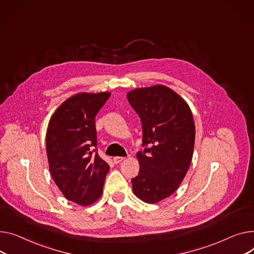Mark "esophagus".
Masks as SVG:
<instances>
[{"label": "esophagus", "mask_w": 254, "mask_h": 254, "mask_svg": "<svg viewBox=\"0 0 254 254\" xmlns=\"http://www.w3.org/2000/svg\"><path fill=\"white\" fill-rule=\"evenodd\" d=\"M124 159H125V157L116 156V157H114V158H113V161H114V163H115V164H118V163H121Z\"/></svg>", "instance_id": "esophagus-1"}]
</instances>
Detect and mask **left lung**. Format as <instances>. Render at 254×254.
<instances>
[{"mask_svg": "<svg viewBox=\"0 0 254 254\" xmlns=\"http://www.w3.org/2000/svg\"><path fill=\"white\" fill-rule=\"evenodd\" d=\"M127 101L140 117L142 146L132 191L147 203L171 196L187 174L193 156L195 125L189 105L162 84L132 90Z\"/></svg>", "mask_w": 254, "mask_h": 254, "instance_id": "1", "label": "left lung"}]
</instances>
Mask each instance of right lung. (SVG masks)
<instances>
[{
    "mask_svg": "<svg viewBox=\"0 0 254 254\" xmlns=\"http://www.w3.org/2000/svg\"><path fill=\"white\" fill-rule=\"evenodd\" d=\"M110 93L76 94L51 117L46 150L51 175L67 200L79 205L97 201L103 192L108 163L97 149L95 118Z\"/></svg>",
    "mask_w": 254,
    "mask_h": 254,
    "instance_id": "add662e5",
    "label": "right lung"
}]
</instances>
